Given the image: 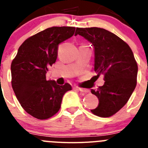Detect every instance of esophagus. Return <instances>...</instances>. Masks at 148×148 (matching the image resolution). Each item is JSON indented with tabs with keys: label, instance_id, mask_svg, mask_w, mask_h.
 Instances as JSON below:
<instances>
[{
	"label": "esophagus",
	"instance_id": "1",
	"mask_svg": "<svg viewBox=\"0 0 148 148\" xmlns=\"http://www.w3.org/2000/svg\"><path fill=\"white\" fill-rule=\"evenodd\" d=\"M76 89H77L78 91H79V92H84V93H88V92H89V90H88V89H87V88H78V87H77V88H76Z\"/></svg>",
	"mask_w": 148,
	"mask_h": 148
}]
</instances>
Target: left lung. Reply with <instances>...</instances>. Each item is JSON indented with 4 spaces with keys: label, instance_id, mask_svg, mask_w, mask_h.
Masks as SVG:
<instances>
[{
    "label": "left lung",
    "instance_id": "8db88e82",
    "mask_svg": "<svg viewBox=\"0 0 148 148\" xmlns=\"http://www.w3.org/2000/svg\"><path fill=\"white\" fill-rule=\"evenodd\" d=\"M77 35L92 44L95 71L104 75L103 86L91 89L99 100L91 112L102 118L112 116L127 103L136 86L138 65L133 51L121 38L103 28L77 27Z\"/></svg>",
    "mask_w": 148,
    "mask_h": 148
}]
</instances>
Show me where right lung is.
<instances>
[{"mask_svg":"<svg viewBox=\"0 0 148 148\" xmlns=\"http://www.w3.org/2000/svg\"><path fill=\"white\" fill-rule=\"evenodd\" d=\"M75 27H53L36 33L19 47L11 64L12 86L18 101L28 114L40 120L60 110L62 97L71 86L47 80L48 68L55 63L58 46L74 35Z\"/></svg>","mask_w":148,"mask_h":148,"instance_id":"obj_1","label":"right lung"}]
</instances>
